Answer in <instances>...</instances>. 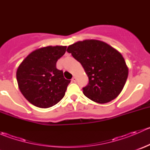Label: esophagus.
<instances>
[{
  "label": "esophagus",
  "instance_id": "34e87169",
  "mask_svg": "<svg viewBox=\"0 0 150 150\" xmlns=\"http://www.w3.org/2000/svg\"><path fill=\"white\" fill-rule=\"evenodd\" d=\"M76 81H77V78H76V77H73V78H72V82H76Z\"/></svg>",
  "mask_w": 150,
  "mask_h": 150
}]
</instances>
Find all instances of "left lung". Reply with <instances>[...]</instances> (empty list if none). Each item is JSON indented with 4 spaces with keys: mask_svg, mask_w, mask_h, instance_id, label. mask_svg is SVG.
<instances>
[{
    "mask_svg": "<svg viewBox=\"0 0 150 150\" xmlns=\"http://www.w3.org/2000/svg\"><path fill=\"white\" fill-rule=\"evenodd\" d=\"M67 51L81 63L88 77V84L83 88L88 99L105 104L121 93L128 67L115 48L101 40L87 39L69 45Z\"/></svg>",
    "mask_w": 150,
    "mask_h": 150,
    "instance_id": "1",
    "label": "left lung"
}]
</instances>
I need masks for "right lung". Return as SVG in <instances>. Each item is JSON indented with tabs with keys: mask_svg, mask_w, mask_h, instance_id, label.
<instances>
[{
	"mask_svg": "<svg viewBox=\"0 0 150 150\" xmlns=\"http://www.w3.org/2000/svg\"><path fill=\"white\" fill-rule=\"evenodd\" d=\"M67 46H46L35 50L22 62L16 70L18 86L25 99L34 106L48 108L64 97L70 81L57 69V62Z\"/></svg>",
	"mask_w": 150,
	"mask_h": 150,
	"instance_id": "add662e5",
	"label": "right lung"
}]
</instances>
